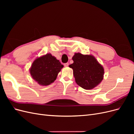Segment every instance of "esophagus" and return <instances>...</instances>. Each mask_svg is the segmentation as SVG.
I'll list each match as a JSON object with an SVG mask.
<instances>
[{
	"label": "esophagus",
	"instance_id": "34e87169",
	"mask_svg": "<svg viewBox=\"0 0 134 134\" xmlns=\"http://www.w3.org/2000/svg\"><path fill=\"white\" fill-rule=\"evenodd\" d=\"M64 66H65V67H67L68 65H69V63H65L64 64Z\"/></svg>",
	"mask_w": 134,
	"mask_h": 134
}]
</instances>
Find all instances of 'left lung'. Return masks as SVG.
Segmentation results:
<instances>
[{
  "label": "left lung",
  "mask_w": 134,
  "mask_h": 134,
  "mask_svg": "<svg viewBox=\"0 0 134 134\" xmlns=\"http://www.w3.org/2000/svg\"><path fill=\"white\" fill-rule=\"evenodd\" d=\"M74 63L69 65L73 70L76 84L90 90L95 88L103 79L104 68L91 55L75 53L72 58Z\"/></svg>",
  "instance_id": "1"
}]
</instances>
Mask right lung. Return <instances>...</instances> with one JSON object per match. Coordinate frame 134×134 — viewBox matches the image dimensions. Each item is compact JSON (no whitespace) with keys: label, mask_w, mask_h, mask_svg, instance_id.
Listing matches in <instances>:
<instances>
[{"label":"right lung","mask_w":134,"mask_h":134,"mask_svg":"<svg viewBox=\"0 0 134 134\" xmlns=\"http://www.w3.org/2000/svg\"><path fill=\"white\" fill-rule=\"evenodd\" d=\"M63 67L59 60L51 54H47L35 60L30 72L32 78L38 84L48 86L56 80Z\"/></svg>","instance_id":"obj_1"}]
</instances>
